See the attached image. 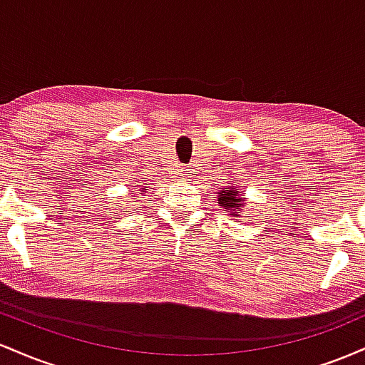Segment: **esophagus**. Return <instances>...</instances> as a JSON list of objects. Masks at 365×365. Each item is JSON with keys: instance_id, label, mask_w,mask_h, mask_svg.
Listing matches in <instances>:
<instances>
[{"instance_id": "1", "label": "esophagus", "mask_w": 365, "mask_h": 365, "mask_svg": "<svg viewBox=\"0 0 365 365\" xmlns=\"http://www.w3.org/2000/svg\"><path fill=\"white\" fill-rule=\"evenodd\" d=\"M187 175H188V170L185 166H182V168L178 170V178H187Z\"/></svg>"}]
</instances>
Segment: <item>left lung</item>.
<instances>
[{
    "label": "left lung",
    "instance_id": "8db88e82",
    "mask_svg": "<svg viewBox=\"0 0 365 365\" xmlns=\"http://www.w3.org/2000/svg\"><path fill=\"white\" fill-rule=\"evenodd\" d=\"M217 194V204L232 212V216H237V212L244 207V197L238 192V187L223 188V190L216 192Z\"/></svg>",
    "mask_w": 365,
    "mask_h": 365
}]
</instances>
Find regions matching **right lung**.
<instances>
[{
  "instance_id": "1",
  "label": "right lung",
  "mask_w": 365,
  "mask_h": 365,
  "mask_svg": "<svg viewBox=\"0 0 365 365\" xmlns=\"http://www.w3.org/2000/svg\"><path fill=\"white\" fill-rule=\"evenodd\" d=\"M144 190H148V187H145V188H144ZM144 190H142V192H144Z\"/></svg>"
}]
</instances>
